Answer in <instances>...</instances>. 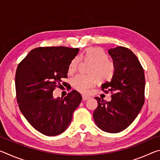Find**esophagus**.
I'll return each mask as SVG.
<instances>
[{
    "mask_svg": "<svg viewBox=\"0 0 160 160\" xmlns=\"http://www.w3.org/2000/svg\"><path fill=\"white\" fill-rule=\"evenodd\" d=\"M89 99H90V97L86 96V95H83L82 96V99L84 100V101H86V100H88Z\"/></svg>",
    "mask_w": 160,
    "mask_h": 160,
    "instance_id": "34e87169",
    "label": "esophagus"
}]
</instances>
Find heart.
Returning a JSON list of instances; mask_svg holds the SVG:
<instances>
[{
	"label": "heart",
	"mask_w": 160,
	"mask_h": 160,
	"mask_svg": "<svg viewBox=\"0 0 160 160\" xmlns=\"http://www.w3.org/2000/svg\"><path fill=\"white\" fill-rule=\"evenodd\" d=\"M108 57V54L99 47L87 48L80 56H75L68 66L70 73L77 70L80 59L91 62L88 69V74L90 75H78L72 79V86L75 90L81 93H87L97 81L104 83L112 80L115 72V66Z\"/></svg>",
	"instance_id": "heart-1"
}]
</instances>
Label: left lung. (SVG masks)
Listing matches in <instances>:
<instances>
[{
  "mask_svg": "<svg viewBox=\"0 0 160 160\" xmlns=\"http://www.w3.org/2000/svg\"><path fill=\"white\" fill-rule=\"evenodd\" d=\"M115 72L111 82L102 90L112 94L110 102L97 97L98 107L94 112V122L102 131L116 133L125 130L138 115L145 102V73L138 58L123 47L109 50Z\"/></svg>",
  "mask_w": 160,
  "mask_h": 160,
  "instance_id": "1",
  "label": "left lung"
}]
</instances>
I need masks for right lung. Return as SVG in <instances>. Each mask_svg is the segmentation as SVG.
I'll return each mask as SVG.
<instances>
[{"instance_id":"obj_1","label":"right lung","mask_w":160,"mask_h":160,"mask_svg":"<svg viewBox=\"0 0 160 160\" xmlns=\"http://www.w3.org/2000/svg\"><path fill=\"white\" fill-rule=\"evenodd\" d=\"M78 51V48L66 47H39L18 64L15 90L19 108L31 126L42 134L54 136L66 131L82 101L75 90L64 98L53 97L55 88L68 77L70 62Z\"/></svg>"}]
</instances>
